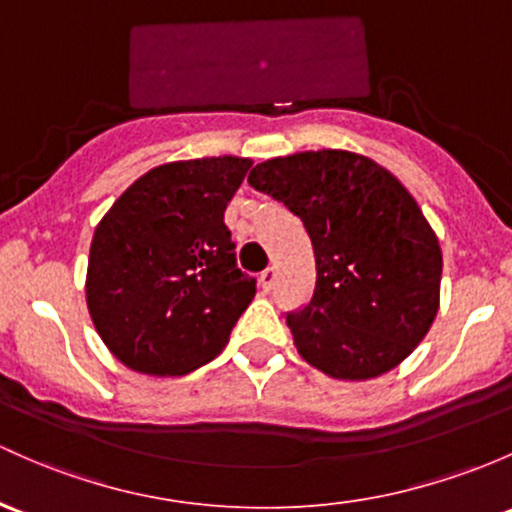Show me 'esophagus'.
Returning a JSON list of instances; mask_svg holds the SVG:
<instances>
[{
	"label": "esophagus",
	"instance_id": "1",
	"mask_svg": "<svg viewBox=\"0 0 512 512\" xmlns=\"http://www.w3.org/2000/svg\"><path fill=\"white\" fill-rule=\"evenodd\" d=\"M258 283H261L263 293H271L273 285H276V268H266V271L261 273V278H258Z\"/></svg>",
	"mask_w": 512,
	"mask_h": 512
}]
</instances>
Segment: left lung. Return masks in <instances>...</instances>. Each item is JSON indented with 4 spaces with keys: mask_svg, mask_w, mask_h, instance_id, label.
<instances>
[{
    "mask_svg": "<svg viewBox=\"0 0 512 512\" xmlns=\"http://www.w3.org/2000/svg\"><path fill=\"white\" fill-rule=\"evenodd\" d=\"M249 183L310 234L315 293L288 312L302 359L339 381H366L410 356L437 315L442 249L403 183L334 148L258 163Z\"/></svg>",
    "mask_w": 512,
    "mask_h": 512,
    "instance_id": "left-lung-1",
    "label": "left lung"
}]
</instances>
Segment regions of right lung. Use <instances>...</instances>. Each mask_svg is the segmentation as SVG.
Wrapping results in <instances>:
<instances>
[{
  "label": "right lung",
  "mask_w": 512,
  "mask_h": 512,
  "mask_svg": "<svg viewBox=\"0 0 512 512\" xmlns=\"http://www.w3.org/2000/svg\"><path fill=\"white\" fill-rule=\"evenodd\" d=\"M249 158L175 161L148 170L97 224L87 310L107 349L148 376H185L212 361L256 295L236 266L224 210Z\"/></svg>",
  "instance_id": "1"
}]
</instances>
